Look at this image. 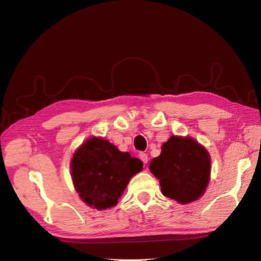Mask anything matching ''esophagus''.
<instances>
[{
	"label": "esophagus",
	"mask_w": 261,
	"mask_h": 261,
	"mask_svg": "<svg viewBox=\"0 0 261 261\" xmlns=\"http://www.w3.org/2000/svg\"><path fill=\"white\" fill-rule=\"evenodd\" d=\"M139 158H140V160L143 161L145 164L148 162V155H147V153L140 152V153H139Z\"/></svg>",
	"instance_id": "34e87169"
}]
</instances>
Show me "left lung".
Returning <instances> with one entry per match:
<instances>
[{
  "instance_id": "obj_1",
  "label": "left lung",
  "mask_w": 261,
  "mask_h": 261,
  "mask_svg": "<svg viewBox=\"0 0 261 261\" xmlns=\"http://www.w3.org/2000/svg\"><path fill=\"white\" fill-rule=\"evenodd\" d=\"M149 170L159 179L161 192L187 204L198 200L209 185L211 159L207 149L189 136H171Z\"/></svg>"
}]
</instances>
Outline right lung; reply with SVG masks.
<instances>
[{
  "label": "right lung",
  "mask_w": 261,
  "mask_h": 261,
  "mask_svg": "<svg viewBox=\"0 0 261 261\" xmlns=\"http://www.w3.org/2000/svg\"><path fill=\"white\" fill-rule=\"evenodd\" d=\"M143 165L109 140L92 136L75 150L70 173L82 200L89 207L106 210L116 206L130 178L143 170Z\"/></svg>",
  "instance_id": "add662e5"
}]
</instances>
